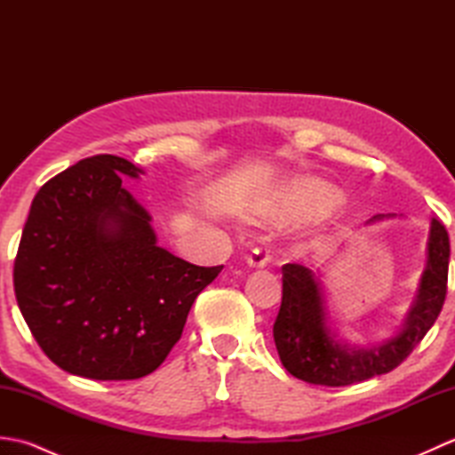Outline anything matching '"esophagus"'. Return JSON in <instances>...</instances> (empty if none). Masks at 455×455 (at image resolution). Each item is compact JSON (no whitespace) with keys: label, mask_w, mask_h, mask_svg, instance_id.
Segmentation results:
<instances>
[{"label":"esophagus","mask_w":455,"mask_h":455,"mask_svg":"<svg viewBox=\"0 0 455 455\" xmlns=\"http://www.w3.org/2000/svg\"><path fill=\"white\" fill-rule=\"evenodd\" d=\"M267 262H269L267 248H264V246L252 248V252H250V256H248V264L250 266H252V267H264Z\"/></svg>","instance_id":"obj_1"}]
</instances>
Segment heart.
I'll list each match as a JSON object with an SVG mask.
<instances>
[{"label": "heart", "instance_id": "heart-1", "mask_svg": "<svg viewBox=\"0 0 455 455\" xmlns=\"http://www.w3.org/2000/svg\"><path fill=\"white\" fill-rule=\"evenodd\" d=\"M342 199L338 191L323 181L301 180L293 183L279 201V219H315L331 215Z\"/></svg>", "mask_w": 455, "mask_h": 455}]
</instances>
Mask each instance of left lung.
Listing matches in <instances>:
<instances>
[{
	"mask_svg": "<svg viewBox=\"0 0 455 455\" xmlns=\"http://www.w3.org/2000/svg\"><path fill=\"white\" fill-rule=\"evenodd\" d=\"M383 219L385 215H375L370 222ZM427 258L417 299L403 328L377 346H350L336 338L328 326L321 279L301 264H285L282 307L274 323V340L285 370L307 383L346 387L401 365L436 323L446 301L450 238L436 219L430 225Z\"/></svg>",
	"mask_w": 455,
	"mask_h": 455,
	"instance_id": "left-lung-1",
	"label": "left lung"
}]
</instances>
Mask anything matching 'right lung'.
I'll return each mask as SVG.
<instances>
[{
  "label": "right lung",
  "instance_id": "add662e5",
  "mask_svg": "<svg viewBox=\"0 0 455 455\" xmlns=\"http://www.w3.org/2000/svg\"><path fill=\"white\" fill-rule=\"evenodd\" d=\"M144 173L98 154L38 189L19 243L13 285L36 344L64 371L127 381L166 360L196 297L222 266L156 244L150 212L123 188Z\"/></svg>",
  "mask_w": 455,
  "mask_h": 455
}]
</instances>
